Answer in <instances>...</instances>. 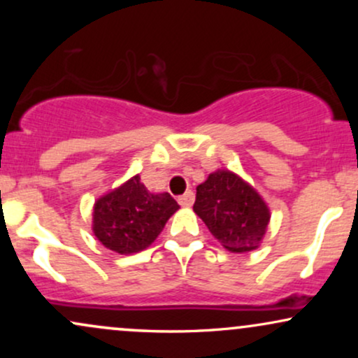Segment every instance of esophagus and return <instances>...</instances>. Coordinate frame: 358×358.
Instances as JSON below:
<instances>
[{"label": "esophagus", "mask_w": 358, "mask_h": 358, "mask_svg": "<svg viewBox=\"0 0 358 358\" xmlns=\"http://www.w3.org/2000/svg\"><path fill=\"white\" fill-rule=\"evenodd\" d=\"M193 200H195V195H193V192L188 190L185 195H182L178 199V203L182 205V207H192L193 205Z\"/></svg>", "instance_id": "obj_1"}]
</instances>
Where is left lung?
<instances>
[{"instance_id":"left-lung-1","label":"left lung","mask_w":358,"mask_h":358,"mask_svg":"<svg viewBox=\"0 0 358 358\" xmlns=\"http://www.w3.org/2000/svg\"><path fill=\"white\" fill-rule=\"evenodd\" d=\"M193 212L231 252L257 249L271 220L264 199L252 185L231 170L213 171L196 187Z\"/></svg>"}]
</instances>
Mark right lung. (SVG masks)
Here are the masks:
<instances>
[{
    "label": "right lung",
    "instance_id": "1",
    "mask_svg": "<svg viewBox=\"0 0 358 358\" xmlns=\"http://www.w3.org/2000/svg\"><path fill=\"white\" fill-rule=\"evenodd\" d=\"M178 208L170 193H151L134 175L96 200L92 232L104 248L127 256L150 248Z\"/></svg>",
    "mask_w": 358,
    "mask_h": 358
}]
</instances>
